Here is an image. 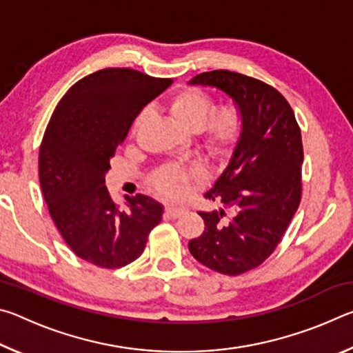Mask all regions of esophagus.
<instances>
[{"instance_id":"34e87169","label":"esophagus","mask_w":353,"mask_h":353,"mask_svg":"<svg viewBox=\"0 0 353 353\" xmlns=\"http://www.w3.org/2000/svg\"><path fill=\"white\" fill-rule=\"evenodd\" d=\"M183 212H185V208H182V207H166V210H165L166 216H170L172 219L181 216Z\"/></svg>"}]
</instances>
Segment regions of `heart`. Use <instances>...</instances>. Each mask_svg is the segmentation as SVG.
Instances as JSON below:
<instances>
[{
    "label": "heart",
    "instance_id": "heart-1",
    "mask_svg": "<svg viewBox=\"0 0 353 353\" xmlns=\"http://www.w3.org/2000/svg\"><path fill=\"white\" fill-rule=\"evenodd\" d=\"M171 117L183 129L199 137L202 148L214 159H221L236 146L244 129V115L236 103H224L214 107L210 94L198 88H185L170 99ZM148 109L137 113L130 124V135L141 132L148 121ZM202 170L198 166L163 165L155 170L149 183L155 193L166 199H182L188 194L190 183L201 181Z\"/></svg>",
    "mask_w": 353,
    "mask_h": 353
}]
</instances>
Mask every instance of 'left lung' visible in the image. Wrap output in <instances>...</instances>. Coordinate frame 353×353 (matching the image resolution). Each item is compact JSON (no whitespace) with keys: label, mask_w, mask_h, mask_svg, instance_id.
<instances>
[{"label":"left lung","mask_w":353,"mask_h":353,"mask_svg":"<svg viewBox=\"0 0 353 353\" xmlns=\"http://www.w3.org/2000/svg\"><path fill=\"white\" fill-rule=\"evenodd\" d=\"M191 83L221 88L244 115L234 157L204 194L232 213L199 212L205 229L188 243L191 255L204 266L240 276L270 259L301 204V128L283 94L255 77L213 70L193 77Z\"/></svg>","instance_id":"obj_1"}]
</instances>
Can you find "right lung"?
<instances>
[{
    "label": "right lung",
    "mask_w": 353,
    "mask_h": 353,
    "mask_svg": "<svg viewBox=\"0 0 353 353\" xmlns=\"http://www.w3.org/2000/svg\"><path fill=\"white\" fill-rule=\"evenodd\" d=\"M171 82L132 68L94 71L63 94L45 129L39 179L48 212L68 248L94 266L135 261L162 221V205L143 194L121 210L104 174L137 113Z\"/></svg>",
    "instance_id": "add662e5"
}]
</instances>
